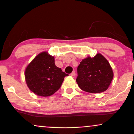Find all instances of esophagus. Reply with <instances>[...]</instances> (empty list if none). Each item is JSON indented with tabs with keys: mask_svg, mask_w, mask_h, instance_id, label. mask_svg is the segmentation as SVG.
Returning <instances> with one entry per match:
<instances>
[{
	"mask_svg": "<svg viewBox=\"0 0 134 134\" xmlns=\"http://www.w3.org/2000/svg\"><path fill=\"white\" fill-rule=\"evenodd\" d=\"M71 76H76V72H75L74 71H72V72H71Z\"/></svg>",
	"mask_w": 134,
	"mask_h": 134,
	"instance_id": "34e87169",
	"label": "esophagus"
}]
</instances>
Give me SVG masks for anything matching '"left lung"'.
Returning <instances> with one entry per match:
<instances>
[{
	"label": "left lung",
	"instance_id": "8db88e82",
	"mask_svg": "<svg viewBox=\"0 0 134 134\" xmlns=\"http://www.w3.org/2000/svg\"><path fill=\"white\" fill-rule=\"evenodd\" d=\"M76 82L80 88L88 93H99L107 90L113 77L108 60L100 53L88 56L77 67Z\"/></svg>",
	"mask_w": 134,
	"mask_h": 134
}]
</instances>
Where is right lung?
Masks as SVG:
<instances>
[{
    "label": "right lung",
    "mask_w": 134,
    "mask_h": 134,
    "mask_svg": "<svg viewBox=\"0 0 134 134\" xmlns=\"http://www.w3.org/2000/svg\"><path fill=\"white\" fill-rule=\"evenodd\" d=\"M25 79L31 91L38 96H50L61 87L65 74L56 66L54 57L47 51L38 54L25 69Z\"/></svg>",
    "instance_id": "right-lung-1"
}]
</instances>
